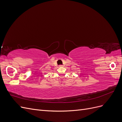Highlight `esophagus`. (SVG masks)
<instances>
[{"instance_id":"obj_1","label":"esophagus","mask_w":122,"mask_h":122,"mask_svg":"<svg viewBox=\"0 0 122 122\" xmlns=\"http://www.w3.org/2000/svg\"><path fill=\"white\" fill-rule=\"evenodd\" d=\"M62 66H62V65H59V67H62Z\"/></svg>"}]
</instances>
